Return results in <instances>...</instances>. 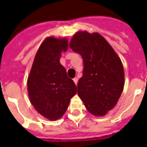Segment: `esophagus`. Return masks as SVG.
<instances>
[{
	"instance_id": "1",
	"label": "esophagus",
	"mask_w": 147,
	"mask_h": 147,
	"mask_svg": "<svg viewBox=\"0 0 147 147\" xmlns=\"http://www.w3.org/2000/svg\"><path fill=\"white\" fill-rule=\"evenodd\" d=\"M73 81H74V83L76 84V85H77V84H78V78H75L73 79Z\"/></svg>"
}]
</instances>
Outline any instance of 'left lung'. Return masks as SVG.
Masks as SVG:
<instances>
[{
  "mask_svg": "<svg viewBox=\"0 0 147 147\" xmlns=\"http://www.w3.org/2000/svg\"><path fill=\"white\" fill-rule=\"evenodd\" d=\"M69 48L84 60L83 76L78 83L80 98L92 115H106L115 107L124 88L121 60L98 33L78 31L71 38Z\"/></svg>",
  "mask_w": 147,
  "mask_h": 147,
  "instance_id": "left-lung-1",
  "label": "left lung"
}]
</instances>
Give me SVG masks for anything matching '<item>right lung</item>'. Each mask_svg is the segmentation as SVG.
<instances>
[{"label":"right lung","mask_w":147,"mask_h":147,"mask_svg":"<svg viewBox=\"0 0 147 147\" xmlns=\"http://www.w3.org/2000/svg\"><path fill=\"white\" fill-rule=\"evenodd\" d=\"M68 49L66 38L49 36L42 42L28 78L30 103L42 117L57 120L66 111L70 99L77 92L74 81L60 64L63 52Z\"/></svg>","instance_id":"obj_1"}]
</instances>
